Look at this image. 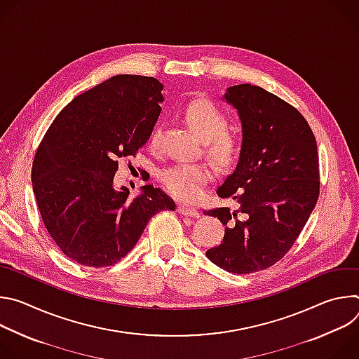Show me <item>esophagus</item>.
<instances>
[{
    "mask_svg": "<svg viewBox=\"0 0 359 359\" xmlns=\"http://www.w3.org/2000/svg\"><path fill=\"white\" fill-rule=\"evenodd\" d=\"M177 212L183 216H187V217H198V212L196 209H191V208H187L184 206V204H179L177 206Z\"/></svg>",
    "mask_w": 359,
    "mask_h": 359,
    "instance_id": "esophagus-1",
    "label": "esophagus"
}]
</instances>
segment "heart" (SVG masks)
Returning a JSON list of instances; mask_svg holds the SVG:
<instances>
[{"label": "heart", "mask_w": 359, "mask_h": 359, "mask_svg": "<svg viewBox=\"0 0 359 359\" xmlns=\"http://www.w3.org/2000/svg\"><path fill=\"white\" fill-rule=\"evenodd\" d=\"M184 121L203 140L204 151L220 166L229 168L237 162L241 153V140L227 132L229 118L213 102L198 99L184 111ZM159 135L156 128L153 140ZM212 168L206 163H180L165 169L161 179L172 196L183 201H196L203 189L212 180Z\"/></svg>", "instance_id": "heart-1"}]
</instances>
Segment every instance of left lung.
<instances>
[{
  "mask_svg": "<svg viewBox=\"0 0 359 359\" xmlns=\"http://www.w3.org/2000/svg\"><path fill=\"white\" fill-rule=\"evenodd\" d=\"M223 99L238 114L243 142L237 166L217 194L236 208L204 212L226 226L223 241L206 255L229 273L250 274L281 260L314 210L318 150L305 118L266 89L240 83Z\"/></svg>",
  "mask_w": 359,
  "mask_h": 359,
  "instance_id": "left-lung-1",
  "label": "left lung"
}]
</instances>
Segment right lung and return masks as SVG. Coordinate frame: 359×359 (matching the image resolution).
Returning a JSON list of instances; mask_svg holds the SVG:
<instances>
[{
    "mask_svg": "<svg viewBox=\"0 0 359 359\" xmlns=\"http://www.w3.org/2000/svg\"><path fill=\"white\" fill-rule=\"evenodd\" d=\"M162 89L151 76L107 79L60 112L35 153L31 179L42 222L67 257L82 266L118 263L153 216L176 209L151 184L135 198L114 186L116 159L135 156L150 137Z\"/></svg>",
    "mask_w": 359,
    "mask_h": 359,
    "instance_id": "right-lung-1",
    "label": "right lung"
}]
</instances>
